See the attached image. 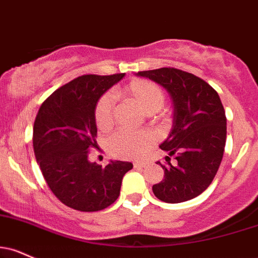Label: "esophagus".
Here are the masks:
<instances>
[{
	"label": "esophagus",
	"mask_w": 258,
	"mask_h": 258,
	"mask_svg": "<svg viewBox=\"0 0 258 258\" xmlns=\"http://www.w3.org/2000/svg\"><path fill=\"white\" fill-rule=\"evenodd\" d=\"M148 166L147 162H135L133 163V167L135 168H145Z\"/></svg>",
	"instance_id": "esophagus-1"
}]
</instances>
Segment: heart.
<instances>
[{
	"instance_id": "obj_1",
	"label": "heart",
	"mask_w": 258,
	"mask_h": 258,
	"mask_svg": "<svg viewBox=\"0 0 258 258\" xmlns=\"http://www.w3.org/2000/svg\"><path fill=\"white\" fill-rule=\"evenodd\" d=\"M122 94L131 98L147 114L159 111L164 104V94L159 85L145 79H136L122 89ZM114 101L105 94L99 98L95 110V121L99 130L104 131L113 125ZM154 143L149 132H132L120 130L108 139L107 148L111 156L122 160L139 159L148 153Z\"/></svg>"
}]
</instances>
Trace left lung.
I'll return each mask as SVG.
<instances>
[{
    "label": "left lung",
    "mask_w": 258,
    "mask_h": 258,
    "mask_svg": "<svg viewBox=\"0 0 258 258\" xmlns=\"http://www.w3.org/2000/svg\"><path fill=\"white\" fill-rule=\"evenodd\" d=\"M167 90L173 102V125L160 148L167 151L162 181L153 192L166 203H181L200 196L212 184L226 144V115L218 92L194 74L164 67L143 71Z\"/></svg>",
    "instance_id": "8db88e82"
}]
</instances>
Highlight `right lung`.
Returning a JSON list of instances; mask_svg holds the SVG:
<instances>
[{
    "instance_id": "right-lung-1",
    "label": "right lung",
    "mask_w": 258,
    "mask_h": 258,
    "mask_svg": "<svg viewBox=\"0 0 258 258\" xmlns=\"http://www.w3.org/2000/svg\"><path fill=\"white\" fill-rule=\"evenodd\" d=\"M125 77L88 74L52 92L40 105L33 125V150L52 194L79 212H98L117 200L131 162L110 161L102 167L89 161L97 147L95 121L99 98Z\"/></svg>"
}]
</instances>
